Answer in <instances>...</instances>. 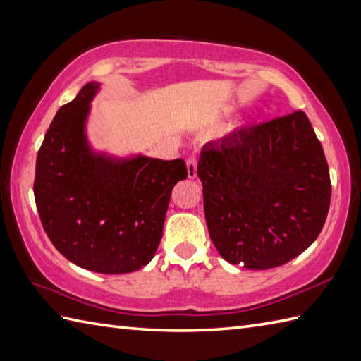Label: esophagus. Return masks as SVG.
<instances>
[{
	"mask_svg": "<svg viewBox=\"0 0 361 361\" xmlns=\"http://www.w3.org/2000/svg\"><path fill=\"white\" fill-rule=\"evenodd\" d=\"M186 166H188L189 178H195V176H197V158L195 157H189L186 159Z\"/></svg>",
	"mask_w": 361,
	"mask_h": 361,
	"instance_id": "1",
	"label": "esophagus"
}]
</instances>
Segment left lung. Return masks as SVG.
<instances>
[{"label":"left lung","instance_id":"8db88e82","mask_svg":"<svg viewBox=\"0 0 361 361\" xmlns=\"http://www.w3.org/2000/svg\"><path fill=\"white\" fill-rule=\"evenodd\" d=\"M197 175L209 237L229 264L250 270L283 265L324 226L331 175L301 110L208 142Z\"/></svg>","mask_w":361,"mask_h":361}]
</instances>
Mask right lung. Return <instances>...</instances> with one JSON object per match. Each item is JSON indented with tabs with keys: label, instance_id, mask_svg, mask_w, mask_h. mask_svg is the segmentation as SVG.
Wrapping results in <instances>:
<instances>
[{
	"label": "right lung",
	"instance_id": "obj_1",
	"mask_svg": "<svg viewBox=\"0 0 361 361\" xmlns=\"http://www.w3.org/2000/svg\"><path fill=\"white\" fill-rule=\"evenodd\" d=\"M97 83L59 109L35 164L34 195L44 233L70 262L104 274L140 270L155 256L181 158L111 159L91 152L85 121Z\"/></svg>",
	"mask_w": 361,
	"mask_h": 361
}]
</instances>
